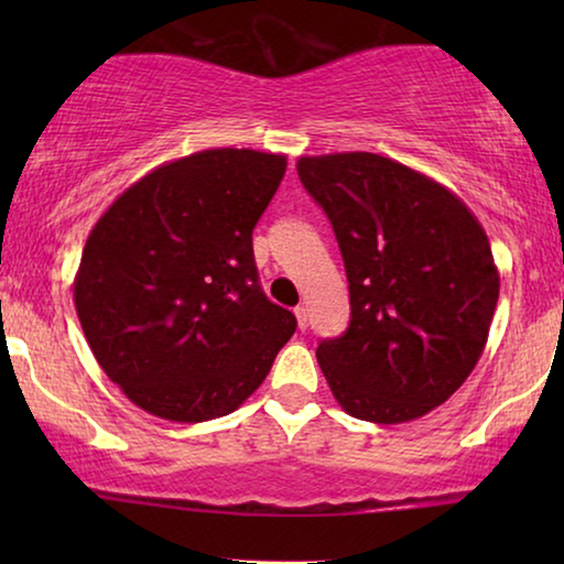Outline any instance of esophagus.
I'll use <instances>...</instances> for the list:
<instances>
[{
    "instance_id": "1",
    "label": "esophagus",
    "mask_w": 564,
    "mask_h": 564,
    "mask_svg": "<svg viewBox=\"0 0 564 564\" xmlns=\"http://www.w3.org/2000/svg\"><path fill=\"white\" fill-rule=\"evenodd\" d=\"M295 318H297L300 330H305L307 328V311H305V305H297L295 307Z\"/></svg>"
}]
</instances>
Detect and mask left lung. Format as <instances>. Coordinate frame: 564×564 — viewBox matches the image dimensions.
<instances>
[{"mask_svg":"<svg viewBox=\"0 0 564 564\" xmlns=\"http://www.w3.org/2000/svg\"><path fill=\"white\" fill-rule=\"evenodd\" d=\"M349 280L351 321L315 349L354 419L405 423L449 400L488 344L500 274L473 210L380 153L300 156Z\"/></svg>","mask_w":564,"mask_h":564,"instance_id":"1","label":"left lung"}]
</instances>
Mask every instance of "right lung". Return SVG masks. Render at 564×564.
Here are the masks:
<instances>
[{"label": "right lung", "instance_id": "obj_1", "mask_svg": "<svg viewBox=\"0 0 564 564\" xmlns=\"http://www.w3.org/2000/svg\"><path fill=\"white\" fill-rule=\"evenodd\" d=\"M284 169V153L197 151L130 184L91 228L76 315L99 367L145 413H234L295 334V315L259 288L251 241Z\"/></svg>", "mask_w": 564, "mask_h": 564}]
</instances>
